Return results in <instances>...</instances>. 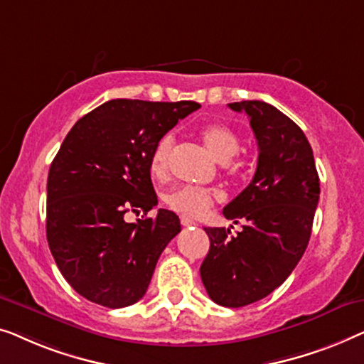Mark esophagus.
<instances>
[{
    "label": "esophagus",
    "mask_w": 364,
    "mask_h": 364,
    "mask_svg": "<svg viewBox=\"0 0 364 364\" xmlns=\"http://www.w3.org/2000/svg\"><path fill=\"white\" fill-rule=\"evenodd\" d=\"M180 221H181V224H183V226H184V228L194 226V224H196V223H194V221H193V219H191V218H188V216H181V218H180Z\"/></svg>",
    "instance_id": "34e87169"
}]
</instances>
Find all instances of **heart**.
Instances as JSON below:
<instances>
[{"label": "heart", "mask_w": 364, "mask_h": 364, "mask_svg": "<svg viewBox=\"0 0 364 364\" xmlns=\"http://www.w3.org/2000/svg\"><path fill=\"white\" fill-rule=\"evenodd\" d=\"M201 138L208 150L221 163L231 161L240 150V140L237 133L231 127L224 124H209L203 127ZM171 146V135H163L155 143V146H153L150 153V161H148L153 178L161 180V178L166 176L168 165H170ZM214 199H216V194L209 191V189L184 184V186L171 189L165 196V203L173 211L181 213L184 216H201L214 203Z\"/></svg>", "instance_id": "heart-1"}]
</instances>
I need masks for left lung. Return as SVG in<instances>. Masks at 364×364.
I'll use <instances>...</instances> for the list:
<instances>
[{"label":"left lung","mask_w":364,"mask_h":364,"mask_svg":"<svg viewBox=\"0 0 364 364\" xmlns=\"http://www.w3.org/2000/svg\"><path fill=\"white\" fill-rule=\"evenodd\" d=\"M245 112L259 146L257 170L249 186L224 208L242 231L204 228L209 252L201 280L218 305L239 309L277 289L309 245L320 180L305 133L274 105L260 100L229 104Z\"/></svg>","instance_id":"8db88e82"}]
</instances>
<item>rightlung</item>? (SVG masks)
<instances>
[{
  "mask_svg": "<svg viewBox=\"0 0 364 364\" xmlns=\"http://www.w3.org/2000/svg\"><path fill=\"white\" fill-rule=\"evenodd\" d=\"M191 100L115 99L77 120L50 163L46 235L60 274L84 299L122 309L145 295L180 218L158 209L156 218L127 223L158 199L150 153L178 120L199 109Z\"/></svg>",
  "mask_w": 364,
  "mask_h": 364,
  "instance_id": "obj_1",
  "label": "right lung"
}]
</instances>
